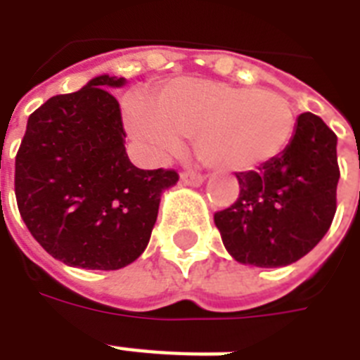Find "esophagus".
<instances>
[{
	"instance_id": "esophagus-1",
	"label": "esophagus",
	"mask_w": 360,
	"mask_h": 360,
	"mask_svg": "<svg viewBox=\"0 0 360 360\" xmlns=\"http://www.w3.org/2000/svg\"><path fill=\"white\" fill-rule=\"evenodd\" d=\"M181 183L188 186H200L203 183V177L196 172H185V174H181Z\"/></svg>"
}]
</instances>
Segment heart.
Returning <instances> with one entry per match:
<instances>
[{
    "label": "heart",
    "instance_id": "heart-1",
    "mask_svg": "<svg viewBox=\"0 0 360 360\" xmlns=\"http://www.w3.org/2000/svg\"><path fill=\"white\" fill-rule=\"evenodd\" d=\"M123 117L132 140L153 160H168L181 151L183 138H194L198 158L220 172L267 166L285 151L297 129L295 110L278 93L202 78L172 82L155 106L127 98Z\"/></svg>",
    "mask_w": 360,
    "mask_h": 360
}]
</instances>
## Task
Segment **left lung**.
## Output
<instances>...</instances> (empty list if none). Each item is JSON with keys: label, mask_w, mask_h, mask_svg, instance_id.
<instances>
[{"label": "left lung", "mask_w": 360, "mask_h": 360, "mask_svg": "<svg viewBox=\"0 0 360 360\" xmlns=\"http://www.w3.org/2000/svg\"><path fill=\"white\" fill-rule=\"evenodd\" d=\"M336 134L321 117H297L293 140L276 160L239 172V196L214 214L230 256L254 267H285L329 231L340 179Z\"/></svg>", "instance_id": "obj_1"}]
</instances>
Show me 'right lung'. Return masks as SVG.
Here are the masks:
<instances>
[{"instance_id": "right-lung-1", "label": "right lung", "mask_w": 360, "mask_h": 360, "mask_svg": "<svg viewBox=\"0 0 360 360\" xmlns=\"http://www.w3.org/2000/svg\"><path fill=\"white\" fill-rule=\"evenodd\" d=\"M124 78L101 75L80 91L48 98L27 120L14 164L22 220L69 267L117 271L141 256L174 169H140L124 151Z\"/></svg>"}]
</instances>
